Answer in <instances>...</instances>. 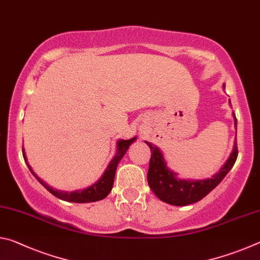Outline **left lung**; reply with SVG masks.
<instances>
[{
	"label": "left lung",
	"mask_w": 260,
	"mask_h": 260,
	"mask_svg": "<svg viewBox=\"0 0 260 260\" xmlns=\"http://www.w3.org/2000/svg\"><path fill=\"white\" fill-rule=\"evenodd\" d=\"M234 120L236 127L237 120L235 114ZM148 146L151 150L148 170L149 187L151 188V190L155 192V195L160 201L177 206H183L199 202L208 195L211 190H213L222 181V179L226 177V174L230 172L232 167L234 166L237 153H239L237 152V143L235 142L230 158L217 174L213 175L211 179L200 180V181H189L188 180L187 181V180H179L175 177L177 174L167 169L165 159L159 149L153 147L151 143H148Z\"/></svg>",
	"instance_id": "8db88e82"
}]
</instances>
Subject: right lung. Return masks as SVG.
Segmentation results:
<instances>
[{
	"mask_svg": "<svg viewBox=\"0 0 260 260\" xmlns=\"http://www.w3.org/2000/svg\"><path fill=\"white\" fill-rule=\"evenodd\" d=\"M135 141L134 139H131V140H120L118 141L117 146V153L116 156L113 157V159L110 161V164L108 166V169L105 170L104 174L102 175V178L99 180V182H96L93 186L87 188V189H83L81 191H72V192H67V191H57L55 189H52L51 187L48 186L47 183H45L42 181L41 179H39L37 177V174H35L32 169H30V166L27 164L28 169L32 174L34 175L35 178L39 182H40L43 187H45L48 191L51 192L52 195L58 197L59 200H63V201H68V202H73V203H89V202H96V201H101L105 199L109 195V192L111 191L112 186H113V181H114V175H116V170H117V166L119 164V161L122 157H124L125 153L128 150V148L131 146V143ZM23 156H24V159L25 161H27L26 159V156H25V151H24V148H23Z\"/></svg>",
	"mask_w": 260,
	"mask_h": 260,
	"instance_id": "add662e5",
	"label": "right lung"
}]
</instances>
